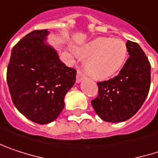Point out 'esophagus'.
<instances>
[{
	"label": "esophagus",
	"mask_w": 158,
	"mask_h": 158,
	"mask_svg": "<svg viewBox=\"0 0 158 158\" xmlns=\"http://www.w3.org/2000/svg\"><path fill=\"white\" fill-rule=\"evenodd\" d=\"M84 78H85V74L83 73V71L81 69H78V71H77V77H76V81L79 83Z\"/></svg>",
	"instance_id": "obj_1"
}]
</instances>
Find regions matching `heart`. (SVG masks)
<instances>
[{
  "mask_svg": "<svg viewBox=\"0 0 158 158\" xmlns=\"http://www.w3.org/2000/svg\"><path fill=\"white\" fill-rule=\"evenodd\" d=\"M78 54L87 60V70L96 79H107L124 66L127 48L118 39L97 38L78 50Z\"/></svg>",
  "mask_w": 158,
  "mask_h": 158,
  "instance_id": "1",
  "label": "heart"
}]
</instances>
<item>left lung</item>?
I'll use <instances>...</instances> for the list:
<instances>
[{
    "label": "left lung",
    "instance_id": "left-lung-1",
    "mask_svg": "<svg viewBox=\"0 0 158 158\" xmlns=\"http://www.w3.org/2000/svg\"><path fill=\"white\" fill-rule=\"evenodd\" d=\"M129 58L118 76L98 82V95L91 100L96 113L104 121L123 122L141 108L149 92L151 66L140 46L127 40Z\"/></svg>",
    "mask_w": 158,
    "mask_h": 158
}]
</instances>
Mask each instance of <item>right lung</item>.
I'll list each match as a JSON object with an SVG mask.
<instances>
[{"label": "right lung", "instance_id": "1", "mask_svg": "<svg viewBox=\"0 0 158 158\" xmlns=\"http://www.w3.org/2000/svg\"><path fill=\"white\" fill-rule=\"evenodd\" d=\"M47 30H36L12 48L7 83L12 102L38 124L54 121L64 108V97L76 80V69L59 59L45 40Z\"/></svg>", "mask_w": 158, "mask_h": 158}]
</instances>
